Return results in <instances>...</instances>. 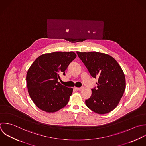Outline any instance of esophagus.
I'll return each mask as SVG.
<instances>
[{
    "mask_svg": "<svg viewBox=\"0 0 146 146\" xmlns=\"http://www.w3.org/2000/svg\"><path fill=\"white\" fill-rule=\"evenodd\" d=\"M74 89L77 90H80L82 89V88H77V87H74Z\"/></svg>",
    "mask_w": 146,
    "mask_h": 146,
    "instance_id": "34e87169",
    "label": "esophagus"
}]
</instances>
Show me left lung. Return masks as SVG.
I'll use <instances>...</instances> for the list:
<instances>
[{"label": "left lung", "mask_w": 146, "mask_h": 146, "mask_svg": "<svg viewBox=\"0 0 146 146\" xmlns=\"http://www.w3.org/2000/svg\"><path fill=\"white\" fill-rule=\"evenodd\" d=\"M77 54L90 76L98 78L97 86L92 89V96L85 101L86 105L99 114L110 113L117 106L125 90L122 69L110 55L97 52H77Z\"/></svg>", "instance_id": "8db88e82"}]
</instances>
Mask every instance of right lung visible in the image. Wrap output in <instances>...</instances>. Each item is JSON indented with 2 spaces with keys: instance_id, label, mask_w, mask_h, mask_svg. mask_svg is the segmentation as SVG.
<instances>
[{
  "instance_id": "add662e5",
  "label": "right lung",
  "mask_w": 146,
  "mask_h": 146,
  "mask_svg": "<svg viewBox=\"0 0 146 146\" xmlns=\"http://www.w3.org/2000/svg\"><path fill=\"white\" fill-rule=\"evenodd\" d=\"M73 52H56L37 58L29 68L26 77L28 93L33 102L41 110L54 113L65 107L73 89L58 82L60 74L76 57Z\"/></svg>"
}]
</instances>
